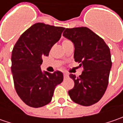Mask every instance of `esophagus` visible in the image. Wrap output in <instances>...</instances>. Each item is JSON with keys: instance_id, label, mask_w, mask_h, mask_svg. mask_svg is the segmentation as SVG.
Segmentation results:
<instances>
[{"instance_id": "1", "label": "esophagus", "mask_w": 123, "mask_h": 123, "mask_svg": "<svg viewBox=\"0 0 123 123\" xmlns=\"http://www.w3.org/2000/svg\"><path fill=\"white\" fill-rule=\"evenodd\" d=\"M64 78H66V77H68V74H67V73H64Z\"/></svg>"}]
</instances>
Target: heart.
<instances>
[{
    "instance_id": "b5f03b06",
    "label": "heart",
    "mask_w": 123,
    "mask_h": 123,
    "mask_svg": "<svg viewBox=\"0 0 123 123\" xmlns=\"http://www.w3.org/2000/svg\"><path fill=\"white\" fill-rule=\"evenodd\" d=\"M69 42V41L68 40H64L63 42H62V44H65V43H66V42Z\"/></svg>"
}]
</instances>
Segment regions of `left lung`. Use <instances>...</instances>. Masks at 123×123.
Segmentation results:
<instances>
[{
	"instance_id": "obj_1",
	"label": "left lung",
	"mask_w": 123,
	"mask_h": 123,
	"mask_svg": "<svg viewBox=\"0 0 123 123\" xmlns=\"http://www.w3.org/2000/svg\"><path fill=\"white\" fill-rule=\"evenodd\" d=\"M63 36L73 42L74 59L83 71L79 77H70L74 86L68 91L70 98L83 106L99 101L106 90L111 68L110 48L104 40L87 27L66 29Z\"/></svg>"
}]
</instances>
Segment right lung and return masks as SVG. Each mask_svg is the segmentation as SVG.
Instances as JSON below:
<instances>
[{"label":"right lung","mask_w":123,"mask_h":123,"mask_svg":"<svg viewBox=\"0 0 123 123\" xmlns=\"http://www.w3.org/2000/svg\"><path fill=\"white\" fill-rule=\"evenodd\" d=\"M64 27L36 23L24 32L12 54V73L18 95L29 106L41 107L52 100L56 86L63 81L60 71H42V57L61 38Z\"/></svg>","instance_id":"right-lung-1"}]
</instances>
